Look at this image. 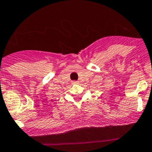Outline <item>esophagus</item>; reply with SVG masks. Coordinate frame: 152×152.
<instances>
[{
	"label": "esophagus",
	"instance_id": "obj_1",
	"mask_svg": "<svg viewBox=\"0 0 152 152\" xmlns=\"http://www.w3.org/2000/svg\"><path fill=\"white\" fill-rule=\"evenodd\" d=\"M73 83H75V84H77V83H78V82H77V81H75V82H73Z\"/></svg>",
	"mask_w": 152,
	"mask_h": 152
}]
</instances>
